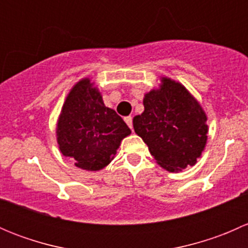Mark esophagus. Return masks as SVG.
Wrapping results in <instances>:
<instances>
[{
    "instance_id": "obj_1",
    "label": "esophagus",
    "mask_w": 248,
    "mask_h": 248,
    "mask_svg": "<svg viewBox=\"0 0 248 248\" xmlns=\"http://www.w3.org/2000/svg\"><path fill=\"white\" fill-rule=\"evenodd\" d=\"M124 121H126V124H128L129 128H132V127H133V117L126 116V117H124Z\"/></svg>"
}]
</instances>
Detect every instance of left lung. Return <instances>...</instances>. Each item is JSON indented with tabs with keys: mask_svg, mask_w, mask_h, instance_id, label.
<instances>
[{
	"mask_svg": "<svg viewBox=\"0 0 248 248\" xmlns=\"http://www.w3.org/2000/svg\"><path fill=\"white\" fill-rule=\"evenodd\" d=\"M142 103L133 127L157 163L168 171L194 166L207 140V117L197 99L184 85L162 78L159 89L147 92Z\"/></svg>",
	"mask_w": 248,
	"mask_h": 248,
	"instance_id": "obj_1",
	"label": "left lung"
}]
</instances>
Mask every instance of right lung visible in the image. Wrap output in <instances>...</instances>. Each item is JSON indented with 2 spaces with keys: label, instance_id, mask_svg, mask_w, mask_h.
I'll use <instances>...</instances> for the list:
<instances>
[{
  "label": "right lung",
  "instance_id": "obj_1",
  "mask_svg": "<svg viewBox=\"0 0 248 248\" xmlns=\"http://www.w3.org/2000/svg\"><path fill=\"white\" fill-rule=\"evenodd\" d=\"M131 134L121 116L104 106L89 78L73 86L57 121V144L78 168L97 171L114 158L121 140Z\"/></svg>",
  "mask_w": 248,
  "mask_h": 248
}]
</instances>
